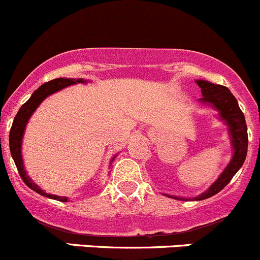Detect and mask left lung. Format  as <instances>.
I'll return each mask as SVG.
<instances>
[{"mask_svg": "<svg viewBox=\"0 0 260 260\" xmlns=\"http://www.w3.org/2000/svg\"><path fill=\"white\" fill-rule=\"evenodd\" d=\"M196 82L201 88L202 94H204L201 101L211 104L220 112L221 119L225 120L226 124L229 125L231 143H233L234 148L233 159L225 168V171L218 177L217 181L206 192L194 199L200 201V200H206L218 193L231 181L236 172L241 168L246 158V151H248V127H246L245 117H244V114L239 107L238 101L233 96V93L229 91L228 87L210 83L207 81ZM173 199L187 200L181 199V197H173Z\"/></svg>", "mask_w": 260, "mask_h": 260, "instance_id": "1", "label": "left lung"}]
</instances>
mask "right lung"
<instances>
[{"mask_svg": "<svg viewBox=\"0 0 260 260\" xmlns=\"http://www.w3.org/2000/svg\"><path fill=\"white\" fill-rule=\"evenodd\" d=\"M84 82L86 81H83L82 78H78V79L56 78V79H53V81H49L46 82V83L42 84V86H40L39 88L31 94V97H30V99L22 105L21 109L19 110V112H17L16 116H15L14 122H12L11 130H10V138H9L10 150H11L12 159H14L15 164H16V168L17 171H19V174L22 178V181H24V183L26 184L29 188H31L32 191L37 192V193L42 194V196L49 197V199L58 200V201H61V202H67L68 201V199H67V197H60V196H55V194L46 193V192H44L42 188H39V187H38L37 184L30 179V177L26 174V172H25V168H24V163H22V156H21V140H22V135H24L25 126H26L27 124V120L30 119L32 112L37 110V107L42 104L44 99H46L49 94L54 93V92L59 91V89L71 86V84L84 83Z\"/></svg>", "mask_w": 260, "mask_h": 260, "instance_id": "1", "label": "right lung"}]
</instances>
